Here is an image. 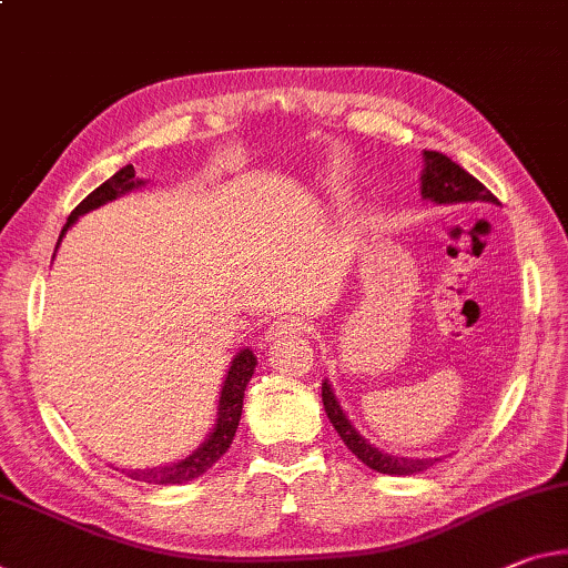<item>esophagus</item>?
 <instances>
[{"mask_svg": "<svg viewBox=\"0 0 568 568\" xmlns=\"http://www.w3.org/2000/svg\"><path fill=\"white\" fill-rule=\"evenodd\" d=\"M308 328V323L298 316H277L273 323H270L265 331V341H275V338H285V336H295V333H303Z\"/></svg>", "mask_w": 568, "mask_h": 568, "instance_id": "esophagus-1", "label": "esophagus"}]
</instances>
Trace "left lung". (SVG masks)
<instances>
[{"instance_id": "8db88e82", "label": "left lung", "mask_w": 568, "mask_h": 568, "mask_svg": "<svg viewBox=\"0 0 568 568\" xmlns=\"http://www.w3.org/2000/svg\"><path fill=\"white\" fill-rule=\"evenodd\" d=\"M425 161V169H422V200L435 202V204H460V202H493L498 200L485 189L478 179L467 174L463 166H457L453 159H447L439 151H425L422 154ZM321 397H323V409H326L333 429L338 432V437L344 439V445L354 453L358 460L372 467L376 473L384 475H414L427 470V467L435 465L439 457H402L384 453V449L374 447L368 439L351 425L348 414L341 407L336 394H333L328 379L321 384Z\"/></svg>"}]
</instances>
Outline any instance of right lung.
<instances>
[{"mask_svg":"<svg viewBox=\"0 0 568 568\" xmlns=\"http://www.w3.org/2000/svg\"><path fill=\"white\" fill-rule=\"evenodd\" d=\"M143 184L146 182H143V179H136V171H133L131 164L123 166L121 171H115L108 182L98 186L95 192H90L85 200L80 202L73 212H70L65 227H62V232H60L58 247H60L62 237H65V232L73 227V224L83 217V214L93 212V210H98V206H103L108 202L119 200V196L133 192V189H141ZM58 247H55V252H58ZM255 366H257V356L252 354L250 348H242L240 354L232 358L230 372H227V376H224V384L220 392L217 419H214V427L210 435H206L204 443L196 447L192 455L184 457V460L171 463V465L146 467V470H121V473L129 475L131 480L149 483V485H182V483H189V480L204 475L224 453H227L232 439H235V432H237L240 417H242V399H245V389L252 379V374H255ZM115 470H119V467H115Z\"/></svg>","mask_w":568,"mask_h":568,"instance_id":"1","label":"right lung"}]
</instances>
